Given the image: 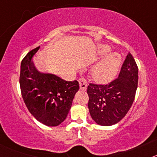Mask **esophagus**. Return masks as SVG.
<instances>
[{"label":"esophagus","instance_id":"obj_1","mask_svg":"<svg viewBox=\"0 0 157 157\" xmlns=\"http://www.w3.org/2000/svg\"><path fill=\"white\" fill-rule=\"evenodd\" d=\"M78 82H79L80 90H86L87 88V82L84 78H81L78 79Z\"/></svg>","mask_w":157,"mask_h":157}]
</instances>
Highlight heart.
Returning a JSON list of instances; mask_svg holds the SVG:
<instances>
[{
	"mask_svg": "<svg viewBox=\"0 0 157 157\" xmlns=\"http://www.w3.org/2000/svg\"><path fill=\"white\" fill-rule=\"evenodd\" d=\"M111 52V48L106 45H100L98 46V56L105 58L101 59L93 67L91 71V78L98 84H106L117 76L118 72L121 67L122 58L117 52Z\"/></svg>",
	"mask_w": 157,
	"mask_h": 157,
	"instance_id": "b5f03b06",
	"label": "heart"
}]
</instances>
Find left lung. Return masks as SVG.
<instances>
[{
  "mask_svg": "<svg viewBox=\"0 0 157 157\" xmlns=\"http://www.w3.org/2000/svg\"><path fill=\"white\" fill-rule=\"evenodd\" d=\"M138 69L129 52L119 77L107 85L90 84L88 108L98 125L112 126L127 115L134 102L138 87Z\"/></svg>",
  "mask_w": 157,
  "mask_h": 157,
  "instance_id": "obj_1",
  "label": "left lung"
}]
</instances>
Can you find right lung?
I'll list each match as a JSON object with an SVG mask.
<instances>
[{"mask_svg": "<svg viewBox=\"0 0 157 157\" xmlns=\"http://www.w3.org/2000/svg\"><path fill=\"white\" fill-rule=\"evenodd\" d=\"M40 48L27 54L21 62L19 85L23 99L30 114L48 127H56L67 116L79 86L50 73L41 72L32 58Z\"/></svg>", "mask_w": 157, "mask_h": 157, "instance_id": "add662e5", "label": "right lung"}]
</instances>
